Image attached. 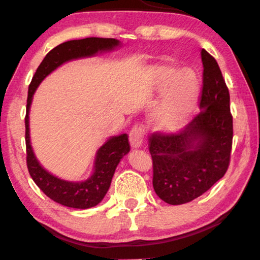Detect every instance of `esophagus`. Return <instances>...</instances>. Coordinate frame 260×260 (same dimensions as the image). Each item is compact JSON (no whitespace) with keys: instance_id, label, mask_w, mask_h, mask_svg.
Returning a JSON list of instances; mask_svg holds the SVG:
<instances>
[{"instance_id":"obj_1","label":"esophagus","mask_w":260,"mask_h":260,"mask_svg":"<svg viewBox=\"0 0 260 260\" xmlns=\"http://www.w3.org/2000/svg\"><path fill=\"white\" fill-rule=\"evenodd\" d=\"M144 138L143 125H135L129 132V142L132 148H140Z\"/></svg>"}]
</instances>
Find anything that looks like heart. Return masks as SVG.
Wrapping results in <instances>:
<instances>
[{"mask_svg": "<svg viewBox=\"0 0 260 260\" xmlns=\"http://www.w3.org/2000/svg\"><path fill=\"white\" fill-rule=\"evenodd\" d=\"M183 79V90H180L178 82ZM172 73L161 71V80L165 86L170 85ZM199 98V78L191 69H183L178 73L177 82L167 90L161 121L167 129L174 131L183 126L189 114L195 108Z\"/></svg>", "mask_w": 260, "mask_h": 260, "instance_id": "obj_1", "label": "heart"}]
</instances>
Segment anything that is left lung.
Returning <instances> with one entry per match:
<instances>
[{
    "mask_svg": "<svg viewBox=\"0 0 260 260\" xmlns=\"http://www.w3.org/2000/svg\"><path fill=\"white\" fill-rule=\"evenodd\" d=\"M201 111L178 133L149 136L152 186L171 205L188 203L208 191L227 172L233 143L230 91L222 73L205 49Z\"/></svg>",
    "mask_w": 260,
    "mask_h": 260,
    "instance_id": "8db88e82",
    "label": "left lung"
}]
</instances>
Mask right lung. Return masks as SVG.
<instances>
[{
    "label": "right lung",
    "mask_w": 260,
    "mask_h": 260,
    "mask_svg": "<svg viewBox=\"0 0 260 260\" xmlns=\"http://www.w3.org/2000/svg\"><path fill=\"white\" fill-rule=\"evenodd\" d=\"M117 46H119V41L116 39L104 38H86L60 43L46 55L29 83L25 116L26 162L28 172L37 186L50 200L68 208L89 209L98 205L104 199L111 184L117 165L129 151L128 136L127 134L113 136L99 149L95 158L94 173L86 181H65L43 169L34 155L29 141L28 113L30 103L40 82L65 61L94 56L100 51L112 50Z\"/></svg>",
    "instance_id": "right-lung-1"
}]
</instances>
